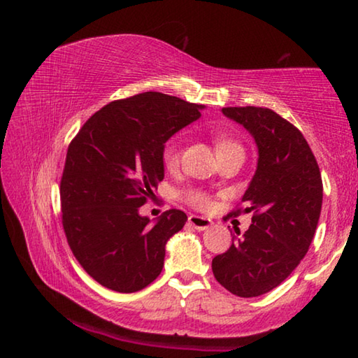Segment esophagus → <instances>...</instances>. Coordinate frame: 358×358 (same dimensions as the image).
<instances>
[{
  "instance_id": "esophagus-1",
  "label": "esophagus",
  "mask_w": 358,
  "mask_h": 358,
  "mask_svg": "<svg viewBox=\"0 0 358 358\" xmlns=\"http://www.w3.org/2000/svg\"><path fill=\"white\" fill-rule=\"evenodd\" d=\"M187 222H189L191 226L197 230H207L211 224H213L211 222V220H208V217L197 216V215H191L189 217H187Z\"/></svg>"
}]
</instances>
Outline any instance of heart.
I'll return each mask as SVG.
<instances>
[{
  "mask_svg": "<svg viewBox=\"0 0 358 358\" xmlns=\"http://www.w3.org/2000/svg\"><path fill=\"white\" fill-rule=\"evenodd\" d=\"M213 142H215L217 155L222 153V151H227L230 148H238L240 147L237 142L230 141L229 137L221 136V134H215ZM180 155H181V138L173 137L164 145V148H162V162H164V166L167 169H175L180 162ZM185 197H186L187 202L194 205V207H197V208H207L210 205V197L202 191H187L185 194Z\"/></svg>",
  "mask_w": 358,
  "mask_h": 358,
  "instance_id": "1",
  "label": "heart"
}]
</instances>
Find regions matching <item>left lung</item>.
<instances>
[{
    "instance_id": "8db88e82",
    "label": "left lung",
    "mask_w": 358,
    "mask_h": 358,
    "mask_svg": "<svg viewBox=\"0 0 358 358\" xmlns=\"http://www.w3.org/2000/svg\"><path fill=\"white\" fill-rule=\"evenodd\" d=\"M250 132L257 169L241 197L252 224L211 262L216 281L234 295L259 296L280 286L310 250L322 208V178L301 132L264 107H226ZM240 213V210L232 215Z\"/></svg>"
}]
</instances>
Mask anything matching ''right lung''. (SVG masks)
Segmentation results:
<instances>
[{
	"mask_svg": "<svg viewBox=\"0 0 358 358\" xmlns=\"http://www.w3.org/2000/svg\"><path fill=\"white\" fill-rule=\"evenodd\" d=\"M202 108L141 93L102 107L71 142L59 186L63 227L78 264L101 286L137 292L162 271L167 241L187 216L167 210L151 222L138 208L164 178L166 142Z\"/></svg>",
	"mask_w": 358,
	"mask_h": 358,
	"instance_id": "obj_1",
	"label": "right lung"
}]
</instances>
